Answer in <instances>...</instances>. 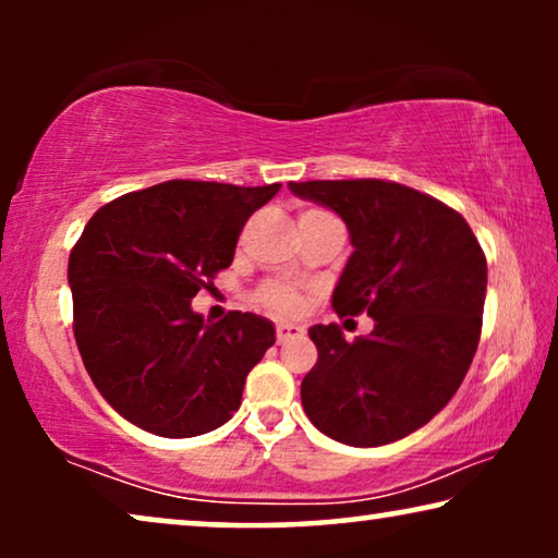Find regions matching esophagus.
<instances>
[{"instance_id": "obj_1", "label": "esophagus", "mask_w": 558, "mask_h": 558, "mask_svg": "<svg viewBox=\"0 0 558 558\" xmlns=\"http://www.w3.org/2000/svg\"><path fill=\"white\" fill-rule=\"evenodd\" d=\"M302 335H304V330H302V327H296V325H289V323H279L277 325V340L279 342L296 340V338H302Z\"/></svg>"}]
</instances>
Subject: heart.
I'll return each instance as SVG.
<instances>
[{
  "mask_svg": "<svg viewBox=\"0 0 558 558\" xmlns=\"http://www.w3.org/2000/svg\"><path fill=\"white\" fill-rule=\"evenodd\" d=\"M258 302H262L266 310H271L274 315H294V312L300 310V294L287 284H266L262 292H258Z\"/></svg>",
  "mask_w": 558,
  "mask_h": 558,
  "instance_id": "obj_1",
  "label": "heart"
}]
</instances>
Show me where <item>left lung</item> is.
I'll list each match as a JSON object with an SVG mask.
<instances>
[{
    "instance_id": "left-lung-1",
    "label": "left lung",
    "mask_w": 558,
    "mask_h": 558,
    "mask_svg": "<svg viewBox=\"0 0 558 558\" xmlns=\"http://www.w3.org/2000/svg\"><path fill=\"white\" fill-rule=\"evenodd\" d=\"M345 220L353 254L332 292L338 315L373 317L365 338L310 327L317 363L302 380L310 422L350 447L422 429L468 376L487 289L483 248L460 213L386 180L289 182Z\"/></svg>"
}]
</instances>
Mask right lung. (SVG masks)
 <instances>
[{
	"label": "right lung",
	"instance_id": "right-lung-1",
	"mask_svg": "<svg viewBox=\"0 0 558 558\" xmlns=\"http://www.w3.org/2000/svg\"><path fill=\"white\" fill-rule=\"evenodd\" d=\"M279 182L239 187L170 180L106 203L68 262L73 332L98 393L126 422L185 439L223 426L274 325L251 312H193L235 254L241 228Z\"/></svg>",
	"mask_w": 558,
	"mask_h": 558
}]
</instances>
